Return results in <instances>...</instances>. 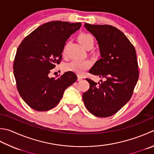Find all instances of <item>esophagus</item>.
<instances>
[{
    "label": "esophagus",
    "mask_w": 154,
    "mask_h": 154,
    "mask_svg": "<svg viewBox=\"0 0 154 154\" xmlns=\"http://www.w3.org/2000/svg\"><path fill=\"white\" fill-rule=\"evenodd\" d=\"M83 79V77L82 76V75H77V80L78 81H81V79Z\"/></svg>",
    "instance_id": "34e87169"
}]
</instances>
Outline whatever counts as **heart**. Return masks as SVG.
<instances>
[{"mask_svg": "<svg viewBox=\"0 0 154 154\" xmlns=\"http://www.w3.org/2000/svg\"><path fill=\"white\" fill-rule=\"evenodd\" d=\"M79 43L87 49L89 47H93L94 44V38L93 36L88 33H83L78 37ZM67 46H65L63 50V53H66ZM91 66V62L89 60H77L75 59L65 65V69L67 71L74 72L77 74H83Z\"/></svg>", "mask_w": 154, "mask_h": 154, "instance_id": "1", "label": "heart"}]
</instances>
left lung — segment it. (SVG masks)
<instances>
[{"mask_svg":"<svg viewBox=\"0 0 154 154\" xmlns=\"http://www.w3.org/2000/svg\"><path fill=\"white\" fill-rule=\"evenodd\" d=\"M84 26L97 40L101 58L89 73L103 78L101 83L86 79L89 89L83 93L86 108L96 117L114 115L131 99L139 79L136 53L127 37L115 26L90 25Z\"/></svg>","mask_w":154,"mask_h":154,"instance_id":"1","label":"left lung"}]
</instances>
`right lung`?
I'll return each instance as SVG.
<instances>
[{"mask_svg":"<svg viewBox=\"0 0 154 154\" xmlns=\"http://www.w3.org/2000/svg\"><path fill=\"white\" fill-rule=\"evenodd\" d=\"M81 26V23L59 20L45 23L26 36L18 47L13 65L17 87L32 109L38 111L53 109L65 90L77 80L72 71L57 78H50L49 74L61 62L67 38Z\"/></svg>","mask_w":154,"mask_h":154,"instance_id":"right-lung-1","label":"right lung"}]
</instances>
